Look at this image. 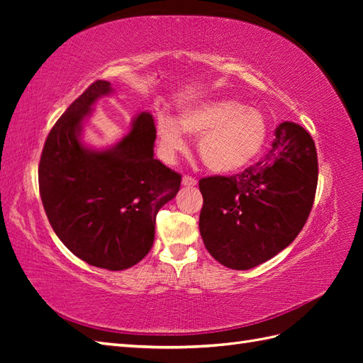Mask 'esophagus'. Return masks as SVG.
Returning <instances> with one entry per match:
<instances>
[{"instance_id": "esophagus-1", "label": "esophagus", "mask_w": 363, "mask_h": 363, "mask_svg": "<svg viewBox=\"0 0 363 363\" xmlns=\"http://www.w3.org/2000/svg\"><path fill=\"white\" fill-rule=\"evenodd\" d=\"M182 184L183 186H189V188H192V186H196V180L194 177H189V175H184L183 180H182Z\"/></svg>"}]
</instances>
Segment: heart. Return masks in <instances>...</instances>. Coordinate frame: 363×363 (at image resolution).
Wrapping results in <instances>:
<instances>
[{
    "instance_id": "b5f03b06",
    "label": "heart",
    "mask_w": 363,
    "mask_h": 363,
    "mask_svg": "<svg viewBox=\"0 0 363 363\" xmlns=\"http://www.w3.org/2000/svg\"><path fill=\"white\" fill-rule=\"evenodd\" d=\"M183 131L200 138V159L208 169L218 174L247 167L267 140V123L262 113L225 98L184 107L177 123L160 115L156 121V135L164 159H172L186 148Z\"/></svg>"
}]
</instances>
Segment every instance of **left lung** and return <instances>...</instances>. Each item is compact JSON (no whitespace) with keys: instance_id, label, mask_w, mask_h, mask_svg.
Instances as JSON below:
<instances>
[{"instance_id":"1","label":"left lung","mask_w":363,"mask_h":363,"mask_svg":"<svg viewBox=\"0 0 363 363\" xmlns=\"http://www.w3.org/2000/svg\"><path fill=\"white\" fill-rule=\"evenodd\" d=\"M316 183L312 136L284 121L265 159L232 177L200 180V233L207 251L221 265L242 271L279 255L309 218Z\"/></svg>"}]
</instances>
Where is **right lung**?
I'll return each instance as SVG.
<instances>
[{"instance_id": "1", "label": "right lung", "mask_w": 363, "mask_h": 363, "mask_svg": "<svg viewBox=\"0 0 363 363\" xmlns=\"http://www.w3.org/2000/svg\"><path fill=\"white\" fill-rule=\"evenodd\" d=\"M112 92L111 83L96 80L57 119L42 150L39 192L71 252L92 267L123 271L148 255L156 215L177 195L182 175L155 159L156 125L148 112L113 147L83 145V121Z\"/></svg>"}]
</instances>
